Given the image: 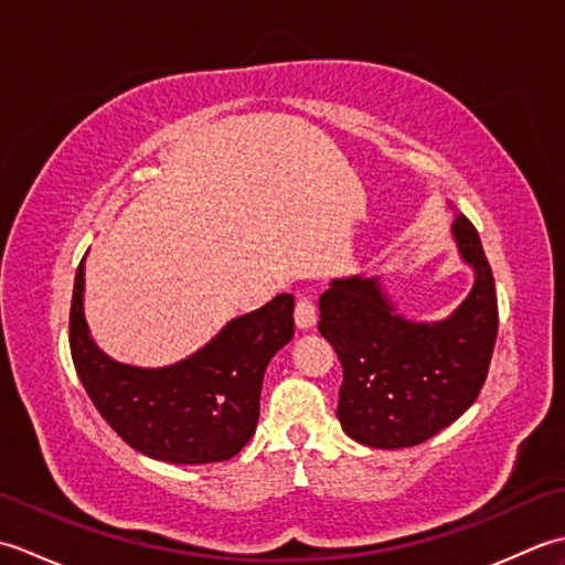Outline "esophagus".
<instances>
[{
    "label": "esophagus",
    "instance_id": "obj_1",
    "mask_svg": "<svg viewBox=\"0 0 565 565\" xmlns=\"http://www.w3.org/2000/svg\"><path fill=\"white\" fill-rule=\"evenodd\" d=\"M318 322V308L308 296H301L296 301V326L301 330H310Z\"/></svg>",
    "mask_w": 565,
    "mask_h": 565
}]
</instances>
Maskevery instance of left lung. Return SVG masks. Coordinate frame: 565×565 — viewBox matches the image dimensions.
<instances>
[{
	"mask_svg": "<svg viewBox=\"0 0 565 565\" xmlns=\"http://www.w3.org/2000/svg\"><path fill=\"white\" fill-rule=\"evenodd\" d=\"M451 233L476 281L447 320L395 313L379 279H334L320 296L318 330L342 364V429L374 449L423 444L459 419L481 393L498 338L495 281L466 215Z\"/></svg>",
	"mask_w": 565,
	"mask_h": 565,
	"instance_id": "8db88e82",
	"label": "left lung"
}]
</instances>
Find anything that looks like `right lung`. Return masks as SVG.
Segmentation results:
<instances>
[{
	"label": "right lung",
	"mask_w": 565,
	"mask_h": 565,
	"mask_svg": "<svg viewBox=\"0 0 565 565\" xmlns=\"http://www.w3.org/2000/svg\"><path fill=\"white\" fill-rule=\"evenodd\" d=\"M84 259L70 308V350L84 391L128 447L167 463L227 461L255 435L262 379L294 338V296L235 318L164 369L118 364L94 344L82 308Z\"/></svg>",
	"instance_id": "1"
}]
</instances>
